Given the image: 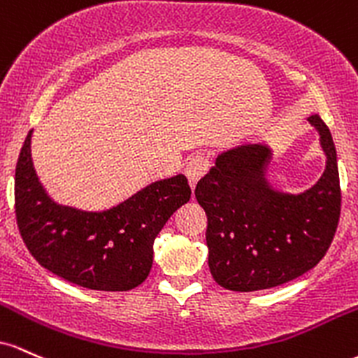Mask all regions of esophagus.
<instances>
[{"label": "esophagus", "mask_w": 358, "mask_h": 358, "mask_svg": "<svg viewBox=\"0 0 358 358\" xmlns=\"http://www.w3.org/2000/svg\"><path fill=\"white\" fill-rule=\"evenodd\" d=\"M208 169H210V159H208L206 155L196 154V155H192L189 160H187L186 176H187V179H189V184H191L192 189L196 187L198 180L203 178L204 174H206Z\"/></svg>", "instance_id": "esophagus-1"}]
</instances>
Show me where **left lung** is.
I'll list each match as a JSON object with an SVG mask.
<instances>
[{
	"label": "left lung",
	"instance_id": "left-lung-1",
	"mask_svg": "<svg viewBox=\"0 0 358 358\" xmlns=\"http://www.w3.org/2000/svg\"><path fill=\"white\" fill-rule=\"evenodd\" d=\"M327 155L323 176L292 194L266 178L271 148L242 143L224 150L196 186L206 211L208 266L220 286L252 292L311 271L330 248L340 220V178L331 134L318 115L308 118Z\"/></svg>",
	"mask_w": 358,
	"mask_h": 358
}]
</instances>
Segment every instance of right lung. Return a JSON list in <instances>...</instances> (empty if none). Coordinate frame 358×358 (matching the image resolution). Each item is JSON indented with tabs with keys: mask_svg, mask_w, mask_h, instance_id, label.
Returning <instances> with one entry per match:
<instances>
[{
	"mask_svg": "<svg viewBox=\"0 0 358 358\" xmlns=\"http://www.w3.org/2000/svg\"><path fill=\"white\" fill-rule=\"evenodd\" d=\"M31 130L15 171V213L30 254L52 274L94 291H130L147 279L154 240L191 198L186 176L160 179L104 211L55 203L31 162Z\"/></svg>",
	"mask_w": 358,
	"mask_h": 358,
	"instance_id": "right-lung-1",
	"label": "right lung"
}]
</instances>
